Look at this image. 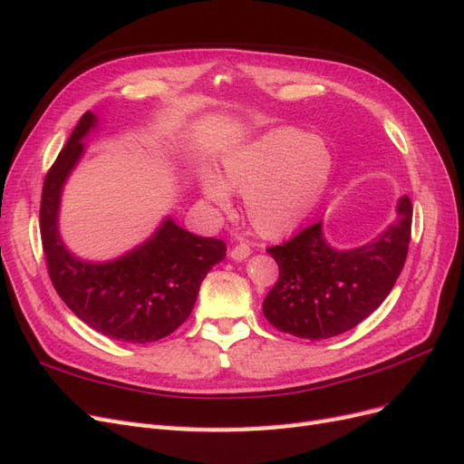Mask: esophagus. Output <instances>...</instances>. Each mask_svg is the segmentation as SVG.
<instances>
[{"instance_id":"esophagus-1","label":"esophagus","mask_w":464,"mask_h":464,"mask_svg":"<svg viewBox=\"0 0 464 464\" xmlns=\"http://www.w3.org/2000/svg\"><path fill=\"white\" fill-rule=\"evenodd\" d=\"M249 254H251V249L246 244H240V246H236V247L230 249V259L244 261V259L249 257Z\"/></svg>"}]
</instances>
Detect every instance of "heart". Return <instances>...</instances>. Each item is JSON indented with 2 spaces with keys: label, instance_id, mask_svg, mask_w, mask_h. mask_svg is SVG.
Instances as JSON below:
<instances>
[{
  "label": "heart",
  "instance_id": "1",
  "mask_svg": "<svg viewBox=\"0 0 464 464\" xmlns=\"http://www.w3.org/2000/svg\"><path fill=\"white\" fill-rule=\"evenodd\" d=\"M334 157L319 135L275 128L222 157L220 176L201 170V195L228 208L232 193H246V215L263 237H283L314 215L325 198Z\"/></svg>",
  "mask_w": 464,
  "mask_h": 464
}]
</instances>
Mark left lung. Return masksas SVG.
Listing matches in <instances>:
<instances>
[{"label": "left lung", "mask_w": 464, "mask_h": 464, "mask_svg": "<svg viewBox=\"0 0 464 464\" xmlns=\"http://www.w3.org/2000/svg\"><path fill=\"white\" fill-rule=\"evenodd\" d=\"M395 220L372 242L334 247L323 218L283 246L269 247L278 265L276 285L263 300V314L278 331L323 341L354 329L395 286L411 242L412 203L402 195Z\"/></svg>", "instance_id": "1"}]
</instances>
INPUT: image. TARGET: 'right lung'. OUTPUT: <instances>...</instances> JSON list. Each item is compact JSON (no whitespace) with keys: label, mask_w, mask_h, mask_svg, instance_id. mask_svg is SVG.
<instances>
[{"label":"right lung","mask_w":464,"mask_h":464,"mask_svg":"<svg viewBox=\"0 0 464 464\" xmlns=\"http://www.w3.org/2000/svg\"><path fill=\"white\" fill-rule=\"evenodd\" d=\"M98 125L101 118L87 111L50 168L40 205L42 246L52 285L69 310L110 339L147 344L189 317L203 278L227 257V244L164 217L150 237L116 259L77 257L60 234L62 193L87 150L82 141Z\"/></svg>","instance_id":"right-lung-1"}]
</instances>
